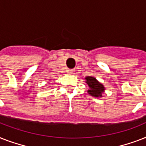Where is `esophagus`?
<instances>
[{"instance_id": "obj_1", "label": "esophagus", "mask_w": 146, "mask_h": 146, "mask_svg": "<svg viewBox=\"0 0 146 146\" xmlns=\"http://www.w3.org/2000/svg\"><path fill=\"white\" fill-rule=\"evenodd\" d=\"M74 72H75L74 70H67V73H68L69 74H73Z\"/></svg>"}]
</instances>
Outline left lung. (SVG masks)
Returning a JSON list of instances; mask_svg holds the SVG:
<instances>
[{
    "instance_id": "obj_1",
    "label": "left lung",
    "mask_w": 146,
    "mask_h": 146,
    "mask_svg": "<svg viewBox=\"0 0 146 146\" xmlns=\"http://www.w3.org/2000/svg\"><path fill=\"white\" fill-rule=\"evenodd\" d=\"M86 83L89 85L90 89L88 90L91 96H95V97H102V92H104V87L102 86L98 81L96 80V78L92 77V76H87L86 77Z\"/></svg>"
}]
</instances>
